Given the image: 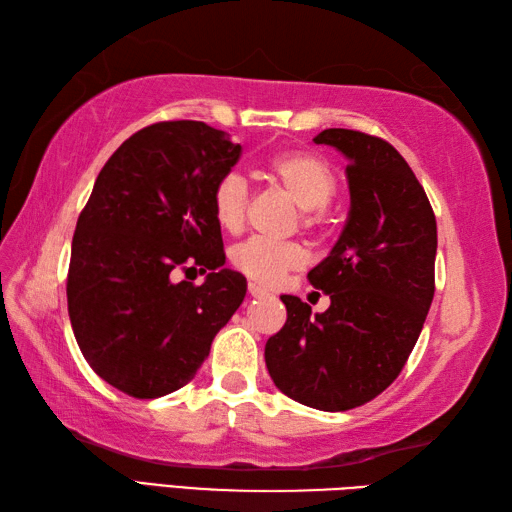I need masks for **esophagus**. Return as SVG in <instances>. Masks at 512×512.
<instances>
[{
    "instance_id": "obj_1",
    "label": "esophagus",
    "mask_w": 512,
    "mask_h": 512,
    "mask_svg": "<svg viewBox=\"0 0 512 512\" xmlns=\"http://www.w3.org/2000/svg\"><path fill=\"white\" fill-rule=\"evenodd\" d=\"M248 292H250V297H266L268 295V290L264 286L255 284V281H248Z\"/></svg>"
}]
</instances>
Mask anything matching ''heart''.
Segmentation results:
<instances>
[{"label":"heart","instance_id":"1","mask_svg":"<svg viewBox=\"0 0 512 512\" xmlns=\"http://www.w3.org/2000/svg\"><path fill=\"white\" fill-rule=\"evenodd\" d=\"M266 173L277 187L284 189L303 211H321L336 193V176L332 167L310 151H281L270 156ZM248 204V187L237 173H224L215 182L211 206L215 222L224 231L237 233L244 224ZM306 213L303 224L314 226L317 217ZM231 264L264 286H275L290 270L306 264V250L295 242H270L264 237H250L231 250Z\"/></svg>","mask_w":512,"mask_h":512}]
</instances>
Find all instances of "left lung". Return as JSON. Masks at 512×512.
<instances>
[{"instance_id":"obj_1","label":"left lung","mask_w":512,"mask_h":512,"mask_svg":"<svg viewBox=\"0 0 512 512\" xmlns=\"http://www.w3.org/2000/svg\"><path fill=\"white\" fill-rule=\"evenodd\" d=\"M314 143L350 162L347 222L308 273L330 308L312 314L299 297L281 295L288 319L264 356L288 398L347 411L394 383L418 341L436 290L438 226L422 184L387 140L323 129Z\"/></svg>"}]
</instances>
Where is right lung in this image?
I'll return each instance as SVG.
<instances>
[{"instance_id": "1", "label": "right lung", "mask_w": 512, "mask_h": 512, "mask_svg": "<svg viewBox=\"0 0 512 512\" xmlns=\"http://www.w3.org/2000/svg\"><path fill=\"white\" fill-rule=\"evenodd\" d=\"M242 145L200 121L140 129L105 162L72 239L70 323L85 361L134 398L184 387L246 297L211 193ZM207 273L202 287L175 270Z\"/></svg>"}]
</instances>
